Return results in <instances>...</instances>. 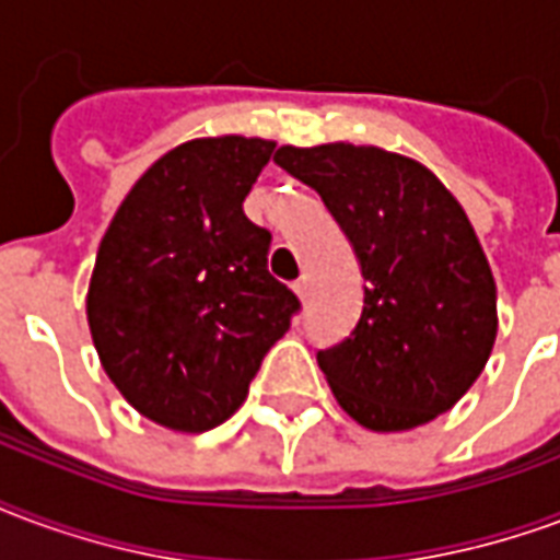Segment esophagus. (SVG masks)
<instances>
[{
	"label": "esophagus",
	"instance_id": "obj_1",
	"mask_svg": "<svg viewBox=\"0 0 560 560\" xmlns=\"http://www.w3.org/2000/svg\"><path fill=\"white\" fill-rule=\"evenodd\" d=\"M293 291H296V296H300V300H308V291H312V288H308V279H296L293 281Z\"/></svg>",
	"mask_w": 560,
	"mask_h": 560
}]
</instances>
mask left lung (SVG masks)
I'll return each mask as SVG.
<instances>
[{
	"label": "left lung",
	"instance_id": "1",
	"mask_svg": "<svg viewBox=\"0 0 560 560\" xmlns=\"http://www.w3.org/2000/svg\"><path fill=\"white\" fill-rule=\"evenodd\" d=\"M276 164L320 195L363 272L357 327L317 351L341 408L372 432L450 411L498 332L492 269L465 209L432 171L377 147H281Z\"/></svg>",
	"mask_w": 560,
	"mask_h": 560
}]
</instances>
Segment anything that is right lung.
<instances>
[{
  "instance_id": "right-lung-1",
  "label": "right lung",
  "mask_w": 560,
  "mask_h": 560,
  "mask_svg": "<svg viewBox=\"0 0 560 560\" xmlns=\"http://www.w3.org/2000/svg\"><path fill=\"white\" fill-rule=\"evenodd\" d=\"M276 143L203 138L161 155L104 233L86 315L104 372L143 417L207 432L248 396L300 312L243 212Z\"/></svg>"
}]
</instances>
